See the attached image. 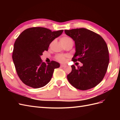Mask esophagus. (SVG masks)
<instances>
[{
	"mask_svg": "<svg viewBox=\"0 0 120 120\" xmlns=\"http://www.w3.org/2000/svg\"><path fill=\"white\" fill-rule=\"evenodd\" d=\"M60 67H62V68H64V67H66V65H65V64H61Z\"/></svg>",
	"mask_w": 120,
	"mask_h": 120,
	"instance_id": "esophagus-1",
	"label": "esophagus"
}]
</instances>
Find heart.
Returning a JSON list of instances; mask_svg holds the SVG:
<instances>
[{
    "label": "heart",
    "instance_id": "obj_1",
    "mask_svg": "<svg viewBox=\"0 0 120 120\" xmlns=\"http://www.w3.org/2000/svg\"><path fill=\"white\" fill-rule=\"evenodd\" d=\"M60 41L63 45H65V44H68V43H70L71 42H73L72 40L70 38L67 37V36H64V37H62L60 39ZM65 58H66V56L64 55H62V54L58 55L56 57V60H58V61L61 62H65Z\"/></svg>",
    "mask_w": 120,
    "mask_h": 120
}]
</instances>
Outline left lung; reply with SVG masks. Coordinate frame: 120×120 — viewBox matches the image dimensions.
<instances>
[{
  "label": "left lung",
  "instance_id": "obj_1",
  "mask_svg": "<svg viewBox=\"0 0 120 120\" xmlns=\"http://www.w3.org/2000/svg\"><path fill=\"white\" fill-rule=\"evenodd\" d=\"M65 34L75 41L76 52L74 62H80L82 67L72 65L67 75L69 82L76 89L86 90L95 87L105 76L108 67L109 51L101 35L86 28L65 30Z\"/></svg>",
  "mask_w": 120,
  "mask_h": 120
}]
</instances>
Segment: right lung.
Returning <instances> with one entry per match:
<instances>
[{
	"label": "right lung",
	"mask_w": 120,
	"mask_h": 120,
	"mask_svg": "<svg viewBox=\"0 0 120 120\" xmlns=\"http://www.w3.org/2000/svg\"><path fill=\"white\" fill-rule=\"evenodd\" d=\"M63 30L52 31L43 27H32L22 31L15 41L12 59L19 78L33 88L46 85L52 79L58 62H43L41 56L47 51L49 44L62 34Z\"/></svg>",
	"instance_id": "right-lung-1"
}]
</instances>
